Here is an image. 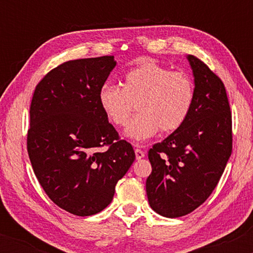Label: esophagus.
Masks as SVG:
<instances>
[{
    "instance_id": "1",
    "label": "esophagus",
    "mask_w": 253,
    "mask_h": 253,
    "mask_svg": "<svg viewBox=\"0 0 253 253\" xmlns=\"http://www.w3.org/2000/svg\"><path fill=\"white\" fill-rule=\"evenodd\" d=\"M134 152H135V158L138 159V161H139V159L144 158V157H145V152H144L143 150H140V149H135V150H134Z\"/></svg>"
}]
</instances>
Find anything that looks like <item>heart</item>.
Here are the masks:
<instances>
[{
    "label": "heart",
    "instance_id": "obj_1",
    "mask_svg": "<svg viewBox=\"0 0 253 253\" xmlns=\"http://www.w3.org/2000/svg\"><path fill=\"white\" fill-rule=\"evenodd\" d=\"M195 85L189 75L145 62L124 76L123 86L106 82L98 90V103L109 123L121 127L136 103L138 114L127 124L125 135L140 143L157 134L175 132L189 117Z\"/></svg>",
    "mask_w": 253,
    "mask_h": 253
}]
</instances>
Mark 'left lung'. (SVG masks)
<instances>
[{
  "label": "left lung",
  "mask_w": 253,
  "mask_h": 253,
  "mask_svg": "<svg viewBox=\"0 0 253 253\" xmlns=\"http://www.w3.org/2000/svg\"><path fill=\"white\" fill-rule=\"evenodd\" d=\"M189 60L195 100L182 127L149 151L146 179L156 213L179 217L195 211L215 189L232 153V114L222 81L195 56Z\"/></svg>",
  "instance_id": "8db88e82"
}]
</instances>
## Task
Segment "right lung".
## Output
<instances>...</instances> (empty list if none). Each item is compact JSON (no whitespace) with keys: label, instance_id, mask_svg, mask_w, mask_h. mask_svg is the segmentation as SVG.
Segmentation results:
<instances>
[{"label":"right lung","instance_id":"right-lung-1","mask_svg":"<svg viewBox=\"0 0 253 253\" xmlns=\"http://www.w3.org/2000/svg\"><path fill=\"white\" fill-rule=\"evenodd\" d=\"M115 65L113 56L69 60L38 83L32 98L27 151L34 173L58 207L78 216L103 211L135 159L98 103Z\"/></svg>","mask_w":253,"mask_h":253}]
</instances>
